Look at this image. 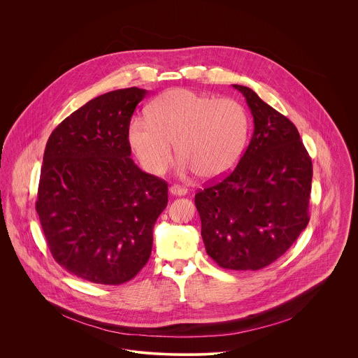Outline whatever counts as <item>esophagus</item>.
<instances>
[{
    "instance_id": "esophagus-1",
    "label": "esophagus",
    "mask_w": 358,
    "mask_h": 358,
    "mask_svg": "<svg viewBox=\"0 0 358 358\" xmlns=\"http://www.w3.org/2000/svg\"><path fill=\"white\" fill-rule=\"evenodd\" d=\"M169 194L178 196V197L186 196V194H187V189H186V187H182V186H178V185H173V186L169 187Z\"/></svg>"
}]
</instances>
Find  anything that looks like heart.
I'll list each match as a JSON object with an SVG mask.
<instances>
[{
	"instance_id": "1",
	"label": "heart",
	"mask_w": 358,
	"mask_h": 358,
	"mask_svg": "<svg viewBox=\"0 0 358 358\" xmlns=\"http://www.w3.org/2000/svg\"><path fill=\"white\" fill-rule=\"evenodd\" d=\"M250 120L243 104L230 99L173 88L154 101L148 117H134L128 143L152 175H161L175 143L182 172L204 180L227 175L245 150Z\"/></svg>"
}]
</instances>
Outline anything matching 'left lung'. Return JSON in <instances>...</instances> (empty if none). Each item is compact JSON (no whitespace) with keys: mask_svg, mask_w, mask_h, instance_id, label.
<instances>
[{"mask_svg":"<svg viewBox=\"0 0 358 358\" xmlns=\"http://www.w3.org/2000/svg\"><path fill=\"white\" fill-rule=\"evenodd\" d=\"M243 94L254 118L234 171L196 194L206 254L227 270H259L296 241L308 223L313 165L296 127L255 92Z\"/></svg>","mask_w":358,"mask_h":358,"instance_id":"obj_1","label":"left lung"}]
</instances>
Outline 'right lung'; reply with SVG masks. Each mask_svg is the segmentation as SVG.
Masks as SVG:
<instances>
[{
    "instance_id": "right-lung-1",
    "label": "right lung",
    "mask_w": 358,
    "mask_h": 358,
    "mask_svg": "<svg viewBox=\"0 0 358 358\" xmlns=\"http://www.w3.org/2000/svg\"><path fill=\"white\" fill-rule=\"evenodd\" d=\"M148 94L132 87L85 103L45 148L36 209L47 244L63 268L95 284L118 285L142 270L168 204L166 183L134 162L127 136Z\"/></svg>"
}]
</instances>
